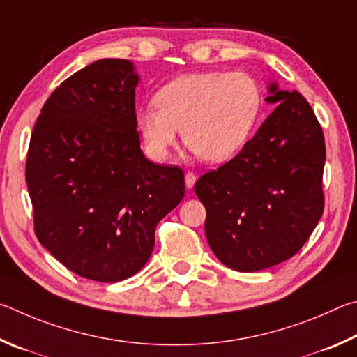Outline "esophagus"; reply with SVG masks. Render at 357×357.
I'll use <instances>...</instances> for the list:
<instances>
[{
  "label": "esophagus",
  "instance_id": "1",
  "mask_svg": "<svg viewBox=\"0 0 357 357\" xmlns=\"http://www.w3.org/2000/svg\"><path fill=\"white\" fill-rule=\"evenodd\" d=\"M196 180H197V177H196L195 172H186L185 174V185H186V188L191 190L192 186H195Z\"/></svg>",
  "mask_w": 357,
  "mask_h": 357
}]
</instances>
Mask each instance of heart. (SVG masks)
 <instances>
[{
    "label": "heart",
    "instance_id": "b5f03b06",
    "mask_svg": "<svg viewBox=\"0 0 357 357\" xmlns=\"http://www.w3.org/2000/svg\"><path fill=\"white\" fill-rule=\"evenodd\" d=\"M264 93L246 72H196L169 81L155 105L136 111V127L150 152L166 156L178 139L199 160L226 162L249 141Z\"/></svg>",
    "mask_w": 357,
    "mask_h": 357
}]
</instances>
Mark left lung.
I'll use <instances>...</instances> for the list:
<instances>
[{
	"label": "left lung",
	"mask_w": 357,
	"mask_h": 357,
	"mask_svg": "<svg viewBox=\"0 0 357 357\" xmlns=\"http://www.w3.org/2000/svg\"><path fill=\"white\" fill-rule=\"evenodd\" d=\"M278 105L235 158L195 185L207 220L205 235L221 264L260 271L295 255L323 215L326 147L301 93L270 83Z\"/></svg>",
	"instance_id": "left-lung-1"
}]
</instances>
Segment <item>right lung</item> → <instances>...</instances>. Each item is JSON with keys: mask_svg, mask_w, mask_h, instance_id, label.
Instances as JSON below:
<instances>
[{"mask_svg": "<svg viewBox=\"0 0 357 357\" xmlns=\"http://www.w3.org/2000/svg\"><path fill=\"white\" fill-rule=\"evenodd\" d=\"M137 83L128 59L92 62L56 87L31 135L26 183L37 238L68 270L98 282L139 271L156 224L185 196L182 169L142 153Z\"/></svg>", "mask_w": 357, "mask_h": 357, "instance_id": "right-lung-1", "label": "right lung"}]
</instances>
